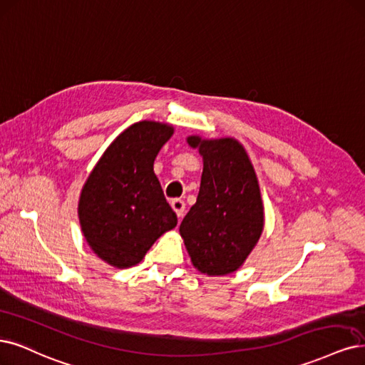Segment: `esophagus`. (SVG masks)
<instances>
[{"label": "esophagus", "mask_w": 365, "mask_h": 365, "mask_svg": "<svg viewBox=\"0 0 365 365\" xmlns=\"http://www.w3.org/2000/svg\"><path fill=\"white\" fill-rule=\"evenodd\" d=\"M170 205H172L173 211L177 212V216L181 219L182 215H184V210H185L184 200H181V199H172V200H170Z\"/></svg>", "instance_id": "obj_1"}]
</instances>
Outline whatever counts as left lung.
Returning a JSON list of instances; mask_svg holds the SVG:
<instances>
[{
    "instance_id": "obj_1",
    "label": "left lung",
    "mask_w": 365,
    "mask_h": 365,
    "mask_svg": "<svg viewBox=\"0 0 365 365\" xmlns=\"http://www.w3.org/2000/svg\"><path fill=\"white\" fill-rule=\"evenodd\" d=\"M204 161L196 204L180 225L197 272L225 276L240 269L264 230V205L252 161L234 137L188 135Z\"/></svg>"
}]
</instances>
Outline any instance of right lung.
Segmentation results:
<instances>
[{"mask_svg": "<svg viewBox=\"0 0 365 365\" xmlns=\"http://www.w3.org/2000/svg\"><path fill=\"white\" fill-rule=\"evenodd\" d=\"M173 131L170 123H133L104 150L81 188V232L93 254L113 267L139 264L157 238L177 226L154 173Z\"/></svg>", "mask_w": 365, "mask_h": 365, "instance_id": "obj_1", "label": "right lung"}]
</instances>
